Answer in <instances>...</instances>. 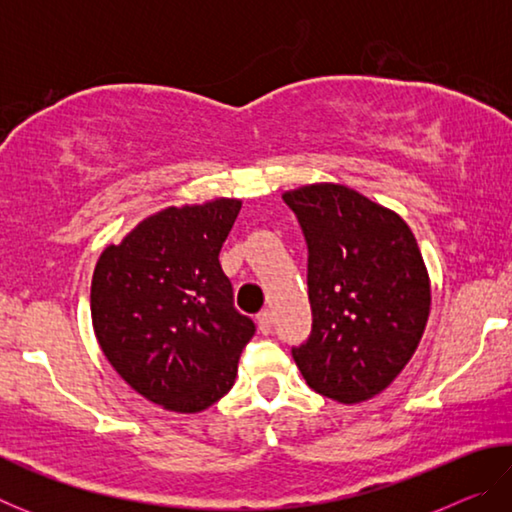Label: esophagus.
Segmentation results:
<instances>
[{
	"label": "esophagus",
	"mask_w": 512,
	"mask_h": 512,
	"mask_svg": "<svg viewBox=\"0 0 512 512\" xmlns=\"http://www.w3.org/2000/svg\"><path fill=\"white\" fill-rule=\"evenodd\" d=\"M257 327H259V332H262V334H271V327H273L271 311H268V309L259 311V314H257Z\"/></svg>",
	"instance_id": "34e87169"
}]
</instances>
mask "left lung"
<instances>
[{
  "instance_id": "8db88e82",
  "label": "left lung",
  "mask_w": 512,
  "mask_h": 512,
  "mask_svg": "<svg viewBox=\"0 0 512 512\" xmlns=\"http://www.w3.org/2000/svg\"><path fill=\"white\" fill-rule=\"evenodd\" d=\"M307 241L311 332L291 348L316 393L370 400L413 357L431 289L418 241L400 216L343 185L282 196Z\"/></svg>"
}]
</instances>
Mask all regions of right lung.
Here are the masks:
<instances>
[{"mask_svg":"<svg viewBox=\"0 0 512 512\" xmlns=\"http://www.w3.org/2000/svg\"><path fill=\"white\" fill-rule=\"evenodd\" d=\"M241 201L167 207L92 275V325L119 377L153 404L196 413L230 391L255 323L239 314L219 264Z\"/></svg>","mask_w":512,"mask_h":512,"instance_id":"right-lung-1","label":"right lung"}]
</instances>
